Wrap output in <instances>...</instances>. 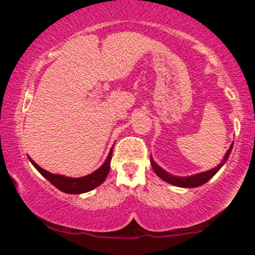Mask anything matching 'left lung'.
Instances as JSON below:
<instances>
[{
	"mask_svg": "<svg viewBox=\"0 0 255 255\" xmlns=\"http://www.w3.org/2000/svg\"><path fill=\"white\" fill-rule=\"evenodd\" d=\"M233 145H234V142L230 145L229 150L227 151V153L224 154L222 162L219 163L217 166H215V168L210 169V170H207V171L198 172V174L191 175V176H175V175H172V174H170V172L164 170L162 166L158 165L157 163L153 160V158L151 157L152 169H153L154 172H156L157 176H159L163 181L172 184V186L182 187V188H194V187L203 186V184L206 183L210 178H212L213 176H215V175L218 172L219 169H221L222 166L225 164V162H227V159L230 156L231 150H233Z\"/></svg>",
	"mask_w": 255,
	"mask_h": 255,
	"instance_id": "left-lung-1",
	"label": "left lung"
}]
</instances>
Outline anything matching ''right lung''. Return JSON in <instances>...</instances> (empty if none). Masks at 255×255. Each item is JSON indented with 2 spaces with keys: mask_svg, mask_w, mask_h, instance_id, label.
<instances>
[{
  "mask_svg": "<svg viewBox=\"0 0 255 255\" xmlns=\"http://www.w3.org/2000/svg\"><path fill=\"white\" fill-rule=\"evenodd\" d=\"M113 148L114 146L111 147L107 159L104 160L103 164L99 166L97 170H95L93 172H91V174L83 177H68V176H64V175L52 174V172H49L44 170L43 168H40L36 162L32 160V158L28 157V159H30L32 165H33L34 168H36L37 170L49 181V182L54 184L57 189H60V191H62L63 193H67V194H81V193L92 191V189H95L96 187H98L99 184L104 182L110 170V162H111V157H113Z\"/></svg>",
  "mask_w": 255,
  "mask_h": 255,
  "instance_id": "1",
  "label": "right lung"
}]
</instances>
